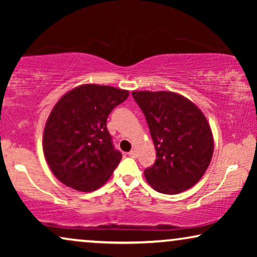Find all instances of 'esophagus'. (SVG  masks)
<instances>
[{
    "label": "esophagus",
    "mask_w": 257,
    "mask_h": 257,
    "mask_svg": "<svg viewBox=\"0 0 257 257\" xmlns=\"http://www.w3.org/2000/svg\"><path fill=\"white\" fill-rule=\"evenodd\" d=\"M128 156L131 157V158H137V151H135V150L130 151V152H128Z\"/></svg>",
    "instance_id": "34e87169"
}]
</instances>
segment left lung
Segmentation results:
<instances>
[{"instance_id": "1", "label": "left lung", "mask_w": 257, "mask_h": 257, "mask_svg": "<svg viewBox=\"0 0 257 257\" xmlns=\"http://www.w3.org/2000/svg\"><path fill=\"white\" fill-rule=\"evenodd\" d=\"M145 114L157 151L144 171L157 192L178 194L194 186L208 168L214 142L205 114L187 98L171 91H133Z\"/></svg>"}]
</instances>
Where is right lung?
Returning a JSON list of instances; mask_svg holds the SVG:
<instances>
[{
    "label": "right lung",
    "mask_w": 257,
    "mask_h": 257,
    "mask_svg": "<svg viewBox=\"0 0 257 257\" xmlns=\"http://www.w3.org/2000/svg\"><path fill=\"white\" fill-rule=\"evenodd\" d=\"M127 97V90L84 84L57 101L44 127L43 152L59 181L92 192L110 179L121 153L114 150L106 120Z\"/></svg>",
    "instance_id": "obj_1"
}]
</instances>
